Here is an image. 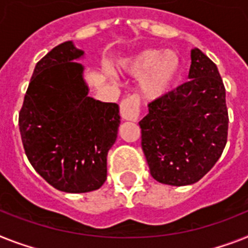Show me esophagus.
<instances>
[{"mask_svg":"<svg viewBox=\"0 0 248 248\" xmlns=\"http://www.w3.org/2000/svg\"><path fill=\"white\" fill-rule=\"evenodd\" d=\"M120 115L124 120L136 122L139 116V101L136 96H129L120 104Z\"/></svg>","mask_w":248,"mask_h":248,"instance_id":"1","label":"esophagus"}]
</instances>
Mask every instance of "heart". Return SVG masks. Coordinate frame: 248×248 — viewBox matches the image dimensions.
Instances as JSON below:
<instances>
[{
  "mask_svg": "<svg viewBox=\"0 0 248 248\" xmlns=\"http://www.w3.org/2000/svg\"><path fill=\"white\" fill-rule=\"evenodd\" d=\"M180 57L173 50L146 49L123 63L129 75L140 77V90L148 99H157L170 91L180 72Z\"/></svg>",
  "mask_w": 248,
  "mask_h": 248,
  "instance_id": "1",
  "label": "heart"
}]
</instances>
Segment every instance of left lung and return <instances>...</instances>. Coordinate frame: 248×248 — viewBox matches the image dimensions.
Segmentation results:
<instances>
[{
  "label": "left lung",
  "mask_w": 248,
  "mask_h": 248,
  "mask_svg": "<svg viewBox=\"0 0 248 248\" xmlns=\"http://www.w3.org/2000/svg\"><path fill=\"white\" fill-rule=\"evenodd\" d=\"M142 149L158 183L191 185L222 156L228 134L226 89L217 65L191 50L189 81L148 104Z\"/></svg>",
  "instance_id": "left-lung-1"
}]
</instances>
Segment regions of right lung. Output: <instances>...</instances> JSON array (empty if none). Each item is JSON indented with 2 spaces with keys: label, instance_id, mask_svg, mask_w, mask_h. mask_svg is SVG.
I'll return each mask as SVG.
<instances>
[{
  "label": "right lung",
  "instance_id": "obj_1",
  "mask_svg": "<svg viewBox=\"0 0 248 248\" xmlns=\"http://www.w3.org/2000/svg\"><path fill=\"white\" fill-rule=\"evenodd\" d=\"M83 50L72 42L53 48L35 65L18 114L29 162L57 190L89 193L106 180V157L115 143L119 106L89 96Z\"/></svg>",
  "mask_w": 248,
  "mask_h": 248
}]
</instances>
